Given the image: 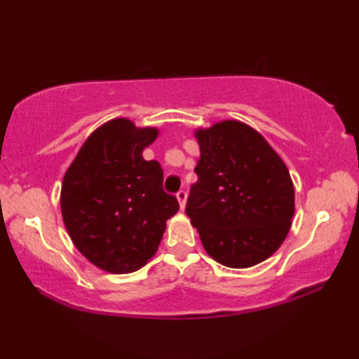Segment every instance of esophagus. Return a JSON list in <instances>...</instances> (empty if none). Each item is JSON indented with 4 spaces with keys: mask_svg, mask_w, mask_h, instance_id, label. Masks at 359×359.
Returning a JSON list of instances; mask_svg holds the SVG:
<instances>
[{
    "mask_svg": "<svg viewBox=\"0 0 359 359\" xmlns=\"http://www.w3.org/2000/svg\"><path fill=\"white\" fill-rule=\"evenodd\" d=\"M177 199H179L180 209L184 210V208H185V203H187V191H185V190H179V191H177Z\"/></svg>",
    "mask_w": 359,
    "mask_h": 359,
    "instance_id": "34e87169",
    "label": "esophagus"
}]
</instances>
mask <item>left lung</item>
Masks as SVG:
<instances>
[{"label": "left lung", "mask_w": 359, "mask_h": 359, "mask_svg": "<svg viewBox=\"0 0 359 359\" xmlns=\"http://www.w3.org/2000/svg\"><path fill=\"white\" fill-rule=\"evenodd\" d=\"M201 156L187 215L212 258L250 267L269 258L287 238L294 188L285 163L266 139L226 120L196 133Z\"/></svg>", "instance_id": "8db88e82"}]
</instances>
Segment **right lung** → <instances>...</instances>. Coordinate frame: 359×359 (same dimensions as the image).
<instances>
[{"label": "right lung", "mask_w": 359, "mask_h": 359, "mask_svg": "<svg viewBox=\"0 0 359 359\" xmlns=\"http://www.w3.org/2000/svg\"><path fill=\"white\" fill-rule=\"evenodd\" d=\"M155 128L115 118L96 130L65 174L62 214L74 245L112 274L135 272L154 257L166 220L179 210L163 190V169L142 150Z\"/></svg>", "instance_id": "obj_1"}]
</instances>
